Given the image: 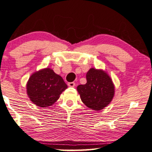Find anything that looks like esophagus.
Masks as SVG:
<instances>
[{
	"label": "esophagus",
	"mask_w": 152,
	"mask_h": 152,
	"mask_svg": "<svg viewBox=\"0 0 152 152\" xmlns=\"http://www.w3.org/2000/svg\"><path fill=\"white\" fill-rule=\"evenodd\" d=\"M68 86L69 87H75V85H76V84H75V83L74 82H71V83H68Z\"/></svg>",
	"instance_id": "1"
}]
</instances>
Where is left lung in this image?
I'll use <instances>...</instances> for the list:
<instances>
[{"label":"left lung","mask_w":152,"mask_h":152,"mask_svg":"<svg viewBox=\"0 0 152 152\" xmlns=\"http://www.w3.org/2000/svg\"><path fill=\"white\" fill-rule=\"evenodd\" d=\"M86 78V84L77 87L81 100L91 110H101L114 98V85L112 78L103 70L94 68L87 72Z\"/></svg>","instance_id":"8db88e82"}]
</instances>
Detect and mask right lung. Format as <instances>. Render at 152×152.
Here are the masks:
<instances>
[{"label":"right lung","mask_w":152,"mask_h":152,"mask_svg":"<svg viewBox=\"0 0 152 152\" xmlns=\"http://www.w3.org/2000/svg\"><path fill=\"white\" fill-rule=\"evenodd\" d=\"M67 88L63 78L50 68L34 72L27 83V93L30 100L40 107L52 105Z\"/></svg>","instance_id":"1"}]
</instances>
